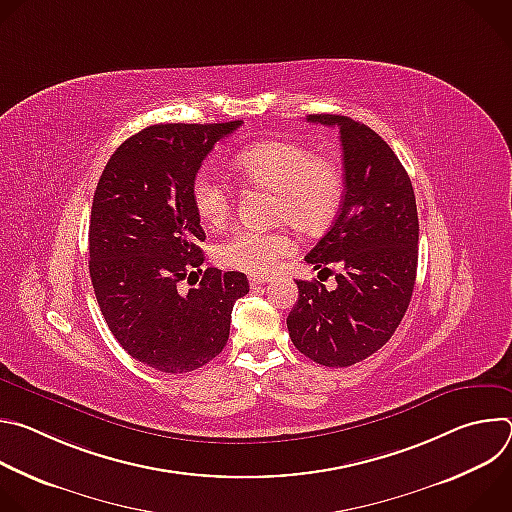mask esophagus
I'll return each instance as SVG.
<instances>
[{
	"label": "esophagus",
	"instance_id": "1",
	"mask_svg": "<svg viewBox=\"0 0 512 512\" xmlns=\"http://www.w3.org/2000/svg\"><path fill=\"white\" fill-rule=\"evenodd\" d=\"M267 281H271V277H269V275H251V277H249V283H251V287L263 285V283H267Z\"/></svg>",
	"mask_w": 512,
	"mask_h": 512
}]
</instances>
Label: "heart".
Instances as JSON below:
<instances>
[{"label": "heart", "mask_w": 512, "mask_h": 512, "mask_svg": "<svg viewBox=\"0 0 512 512\" xmlns=\"http://www.w3.org/2000/svg\"><path fill=\"white\" fill-rule=\"evenodd\" d=\"M233 166L247 184L275 192V221H287L302 233L324 231L344 200V172L336 158L312 154L296 141H259L241 150ZM192 204L208 229H221L233 210V190L223 176L202 168L192 178ZM296 253L287 231L239 229L216 247V259L227 269L253 275L271 273L283 257Z\"/></svg>", "instance_id": "1"}]
</instances>
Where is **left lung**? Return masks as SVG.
Returning a JSON list of instances; mask_svg holds the SVG:
<instances>
[{
  "mask_svg": "<svg viewBox=\"0 0 512 512\" xmlns=\"http://www.w3.org/2000/svg\"><path fill=\"white\" fill-rule=\"evenodd\" d=\"M306 119L340 129L344 200L306 255L314 269L338 273L334 289L296 281L287 330L302 354L338 369L377 352L401 324L415 285L419 221L411 180L379 133L344 115Z\"/></svg>",
  "mask_w": 512,
  "mask_h": 512,
  "instance_id": "1",
  "label": "left lung"
}]
</instances>
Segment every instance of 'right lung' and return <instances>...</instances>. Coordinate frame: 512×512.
Listing matches in <instances>:
<instances>
[{
  "instance_id": "obj_1",
  "label": "right lung",
  "mask_w": 512,
  "mask_h": 512,
  "mask_svg": "<svg viewBox=\"0 0 512 512\" xmlns=\"http://www.w3.org/2000/svg\"><path fill=\"white\" fill-rule=\"evenodd\" d=\"M229 123L150 125L125 139L97 184L89 223V271L117 342L160 373H190L221 354L231 312L249 291L241 271L200 269L206 235L192 178ZM198 270L188 292L179 281Z\"/></svg>"
}]
</instances>
